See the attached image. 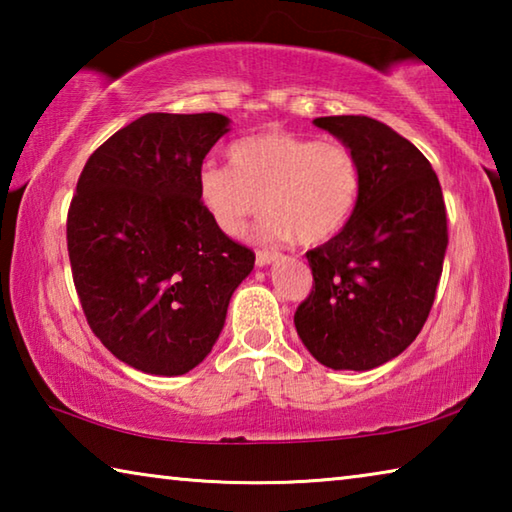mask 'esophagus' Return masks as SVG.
<instances>
[{
	"mask_svg": "<svg viewBox=\"0 0 512 512\" xmlns=\"http://www.w3.org/2000/svg\"><path fill=\"white\" fill-rule=\"evenodd\" d=\"M275 259H277V253H273V250H257L255 255L257 266H268L271 262H275Z\"/></svg>",
	"mask_w": 512,
	"mask_h": 512,
	"instance_id": "1",
	"label": "esophagus"
}]
</instances>
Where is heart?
<instances>
[{"instance_id": "heart-1", "label": "heart", "mask_w": 512, "mask_h": 512, "mask_svg": "<svg viewBox=\"0 0 512 512\" xmlns=\"http://www.w3.org/2000/svg\"><path fill=\"white\" fill-rule=\"evenodd\" d=\"M230 163L205 164L198 173L201 201L230 237L241 235L266 203L264 239L323 244L341 232L357 205L359 160L343 144L264 131L232 146Z\"/></svg>"}]
</instances>
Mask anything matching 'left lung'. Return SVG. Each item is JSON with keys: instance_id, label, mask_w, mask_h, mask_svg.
<instances>
[{"instance_id": "left-lung-1", "label": "left lung", "mask_w": 512, "mask_h": 512, "mask_svg": "<svg viewBox=\"0 0 512 512\" xmlns=\"http://www.w3.org/2000/svg\"><path fill=\"white\" fill-rule=\"evenodd\" d=\"M357 155L361 189L339 235L307 253L314 289L293 323L318 363L372 370L420 334L443 273L447 214L429 160L391 126L318 117Z\"/></svg>"}]
</instances>
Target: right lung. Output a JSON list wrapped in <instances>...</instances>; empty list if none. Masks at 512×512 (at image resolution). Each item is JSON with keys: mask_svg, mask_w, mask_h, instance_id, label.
Instances as JSON below:
<instances>
[{"mask_svg": "<svg viewBox=\"0 0 512 512\" xmlns=\"http://www.w3.org/2000/svg\"><path fill=\"white\" fill-rule=\"evenodd\" d=\"M228 131L219 112H149L90 155L69 205L85 318L119 361L149 375H185L212 352L255 266L198 194L205 155Z\"/></svg>", "mask_w": 512, "mask_h": 512, "instance_id": "right-lung-1", "label": "right lung"}]
</instances>
